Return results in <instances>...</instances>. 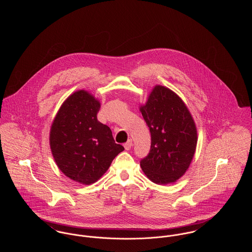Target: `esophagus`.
I'll return each instance as SVG.
<instances>
[{"instance_id":"34e87169","label":"esophagus","mask_w":252,"mask_h":252,"mask_svg":"<svg viewBox=\"0 0 252 252\" xmlns=\"http://www.w3.org/2000/svg\"><path fill=\"white\" fill-rule=\"evenodd\" d=\"M132 145H133V142H132V140H128V142L124 144V148H125L126 150H130V149H131V147H132Z\"/></svg>"}]
</instances>
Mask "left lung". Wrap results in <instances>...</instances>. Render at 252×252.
Returning a JSON list of instances; mask_svg holds the SVG:
<instances>
[{"mask_svg": "<svg viewBox=\"0 0 252 252\" xmlns=\"http://www.w3.org/2000/svg\"><path fill=\"white\" fill-rule=\"evenodd\" d=\"M151 134L150 151L141 160L145 176L156 184L176 182L190 166L197 128L189 109L171 89L156 85L141 106Z\"/></svg>", "mask_w": 252, "mask_h": 252, "instance_id": "1", "label": "left lung"}]
</instances>
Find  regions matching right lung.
Here are the masks:
<instances>
[{"instance_id": "1", "label": "right lung", "mask_w": 252, "mask_h": 252, "mask_svg": "<svg viewBox=\"0 0 252 252\" xmlns=\"http://www.w3.org/2000/svg\"><path fill=\"white\" fill-rule=\"evenodd\" d=\"M100 102L78 90L62 104L50 129L49 144L61 172L76 182L89 185L107 171L124 147L115 144L109 127L97 119Z\"/></svg>"}]
</instances>
